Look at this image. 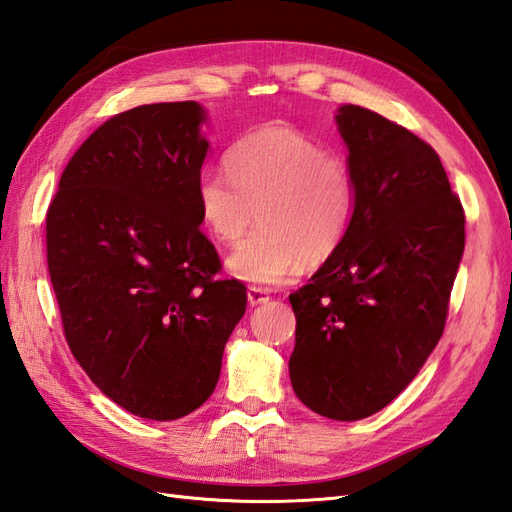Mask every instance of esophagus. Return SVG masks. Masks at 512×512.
I'll list each match as a JSON object with an SVG mask.
<instances>
[{
  "instance_id": "obj_1",
  "label": "esophagus",
  "mask_w": 512,
  "mask_h": 512,
  "mask_svg": "<svg viewBox=\"0 0 512 512\" xmlns=\"http://www.w3.org/2000/svg\"><path fill=\"white\" fill-rule=\"evenodd\" d=\"M268 300H270V294H268V290H264V287H257V285L248 287V303H251L253 307L261 305V303H268Z\"/></svg>"
}]
</instances>
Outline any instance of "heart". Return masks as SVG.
<instances>
[{"label": "heart", "mask_w": 512, "mask_h": 512, "mask_svg": "<svg viewBox=\"0 0 512 512\" xmlns=\"http://www.w3.org/2000/svg\"><path fill=\"white\" fill-rule=\"evenodd\" d=\"M227 174L196 183L203 225L222 244L240 242L255 220L261 229L229 257L235 277L274 285L303 261L320 266L344 244L357 209V183L344 155L290 125H268L227 151Z\"/></svg>", "instance_id": "b5f03b06"}]
</instances>
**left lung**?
<instances>
[{
    "label": "left lung",
    "instance_id": "8db88e82",
    "mask_svg": "<svg viewBox=\"0 0 512 512\" xmlns=\"http://www.w3.org/2000/svg\"><path fill=\"white\" fill-rule=\"evenodd\" d=\"M357 209L339 251L290 294L298 400L339 422L385 406L443 335L465 212L437 151L361 106H342Z\"/></svg>",
    "mask_w": 512,
    "mask_h": 512
}]
</instances>
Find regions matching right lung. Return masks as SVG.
Listing matches in <instances>:
<instances>
[{"label":"right lung","mask_w":512,"mask_h":512,"mask_svg":"<svg viewBox=\"0 0 512 512\" xmlns=\"http://www.w3.org/2000/svg\"><path fill=\"white\" fill-rule=\"evenodd\" d=\"M196 101L112 116L73 153L47 209V268L77 363L110 400L170 422L212 396L246 311L201 231Z\"/></svg>","instance_id":"obj_1"}]
</instances>
